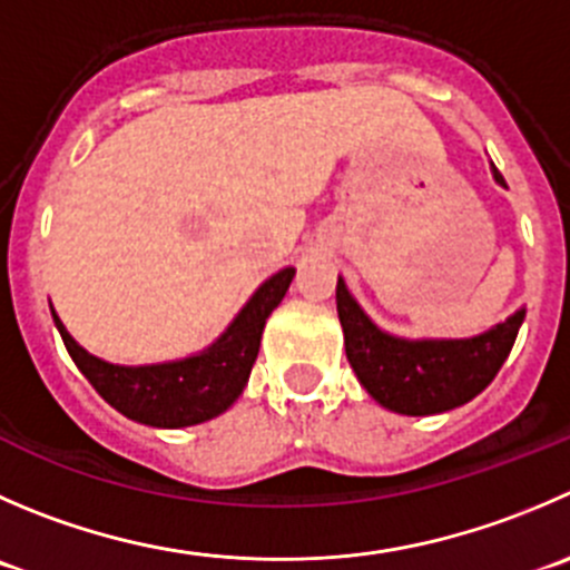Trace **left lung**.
Instances as JSON below:
<instances>
[{
  "label": "left lung",
  "mask_w": 570,
  "mask_h": 570,
  "mask_svg": "<svg viewBox=\"0 0 570 570\" xmlns=\"http://www.w3.org/2000/svg\"><path fill=\"white\" fill-rule=\"evenodd\" d=\"M495 180L504 186L499 169ZM336 314L345 331V353L364 390L401 414H438L476 397L515 345L523 308L473 340H397L370 323L342 278L336 281Z\"/></svg>",
  "instance_id": "8db88e82"
}]
</instances>
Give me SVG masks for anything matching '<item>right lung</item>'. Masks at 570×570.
I'll return each instance as SVG.
<instances>
[{
	"label": "right lung",
	"instance_id": "add662e5",
	"mask_svg": "<svg viewBox=\"0 0 570 570\" xmlns=\"http://www.w3.org/2000/svg\"><path fill=\"white\" fill-rule=\"evenodd\" d=\"M292 278H295V267L281 269L273 278L264 281L250 303L242 308L239 317L230 323V328L208 351L184 362L150 364V367L108 364L82 351L55 312L52 320L63 336L69 356L110 406L138 423L180 429V425L217 417L242 395L258 356L264 323L273 308L284 301Z\"/></svg>",
	"mask_w": 570,
	"mask_h": 570
}]
</instances>
